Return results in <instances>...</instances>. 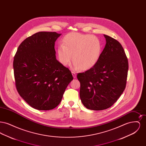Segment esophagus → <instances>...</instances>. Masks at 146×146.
I'll list each match as a JSON object with an SVG mask.
<instances>
[{
  "label": "esophagus",
  "mask_w": 146,
  "mask_h": 146,
  "mask_svg": "<svg viewBox=\"0 0 146 146\" xmlns=\"http://www.w3.org/2000/svg\"><path fill=\"white\" fill-rule=\"evenodd\" d=\"M72 75L74 77V78H76V72H74V71H72Z\"/></svg>",
  "instance_id": "34e87169"
}]
</instances>
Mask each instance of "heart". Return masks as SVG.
Listing matches in <instances>:
<instances>
[{
    "instance_id": "1",
    "label": "heart",
    "mask_w": 146,
    "mask_h": 146,
    "mask_svg": "<svg viewBox=\"0 0 146 146\" xmlns=\"http://www.w3.org/2000/svg\"><path fill=\"white\" fill-rule=\"evenodd\" d=\"M102 50V43L97 36L72 32L63 38L62 44L57 48V55L63 66L70 64L73 55V68L88 70L98 61Z\"/></svg>"
}]
</instances>
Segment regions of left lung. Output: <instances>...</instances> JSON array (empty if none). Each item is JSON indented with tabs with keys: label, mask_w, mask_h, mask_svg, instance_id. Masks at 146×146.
Returning <instances> with one entry per match:
<instances>
[{
	"label": "left lung",
	"mask_w": 146,
	"mask_h": 146,
	"mask_svg": "<svg viewBox=\"0 0 146 146\" xmlns=\"http://www.w3.org/2000/svg\"><path fill=\"white\" fill-rule=\"evenodd\" d=\"M106 44L97 63L90 70L78 73L80 97L84 106L101 111L111 107L125 90L128 60L119 42L104 35Z\"/></svg>",
	"instance_id": "8db88e82"
}]
</instances>
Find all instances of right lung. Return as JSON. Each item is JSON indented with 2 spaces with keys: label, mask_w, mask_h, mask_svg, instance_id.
<instances>
[{
  "label": "right lung",
  "mask_w": 146,
  "mask_h": 146,
  "mask_svg": "<svg viewBox=\"0 0 146 146\" xmlns=\"http://www.w3.org/2000/svg\"><path fill=\"white\" fill-rule=\"evenodd\" d=\"M61 35L39 32L21 42L14 57L17 90L32 107L51 110L61 102L73 77L56 58L55 42Z\"/></svg>",
  "instance_id": "add662e5"
}]
</instances>
